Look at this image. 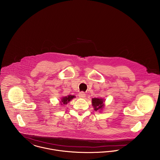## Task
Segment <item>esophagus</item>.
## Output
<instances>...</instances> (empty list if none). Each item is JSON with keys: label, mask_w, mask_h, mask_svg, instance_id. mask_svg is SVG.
<instances>
[{"label": "esophagus", "mask_w": 160, "mask_h": 160, "mask_svg": "<svg viewBox=\"0 0 160 160\" xmlns=\"http://www.w3.org/2000/svg\"><path fill=\"white\" fill-rule=\"evenodd\" d=\"M86 97V93L84 92H81L79 93V97L80 98H84Z\"/></svg>", "instance_id": "obj_1"}]
</instances>
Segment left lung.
Wrapping results in <instances>:
<instances>
[{
    "instance_id": "obj_1",
    "label": "left lung",
    "mask_w": 160,
    "mask_h": 160,
    "mask_svg": "<svg viewBox=\"0 0 160 160\" xmlns=\"http://www.w3.org/2000/svg\"><path fill=\"white\" fill-rule=\"evenodd\" d=\"M104 102L105 100L102 98H93L92 99V106L93 107L94 110H102L104 107Z\"/></svg>"
}]
</instances>
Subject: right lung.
I'll list each match as a JSON object with an SVG mask.
<instances>
[{
	"mask_svg": "<svg viewBox=\"0 0 160 160\" xmlns=\"http://www.w3.org/2000/svg\"><path fill=\"white\" fill-rule=\"evenodd\" d=\"M76 97L74 95H68L67 97H62V99H61V105H66L69 102H70L72 98H75Z\"/></svg>",
	"mask_w": 160,
	"mask_h": 160,
	"instance_id": "obj_1",
	"label": "right lung"
}]
</instances>
